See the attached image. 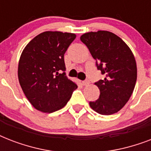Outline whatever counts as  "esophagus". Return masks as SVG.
<instances>
[{
	"mask_svg": "<svg viewBox=\"0 0 151 151\" xmlns=\"http://www.w3.org/2000/svg\"><path fill=\"white\" fill-rule=\"evenodd\" d=\"M89 83H90V81L88 80V79H86V80L83 81H82L83 85H85V86H87V85H89Z\"/></svg>",
	"mask_w": 151,
	"mask_h": 151,
	"instance_id": "1",
	"label": "esophagus"
}]
</instances>
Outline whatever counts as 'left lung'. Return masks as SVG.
<instances>
[{
  "instance_id": "left-lung-1",
  "label": "left lung",
  "mask_w": 151,
  "mask_h": 151,
  "mask_svg": "<svg viewBox=\"0 0 151 151\" xmlns=\"http://www.w3.org/2000/svg\"><path fill=\"white\" fill-rule=\"evenodd\" d=\"M96 60L97 69L105 75L95 83L99 88V99L89 102L92 110L102 115L118 112L129 101L137 78L135 57L122 38L111 32L99 30L81 36Z\"/></svg>"
}]
</instances>
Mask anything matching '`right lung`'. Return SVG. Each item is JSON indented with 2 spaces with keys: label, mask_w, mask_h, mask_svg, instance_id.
<instances>
[{
  "label": "right lung",
  "mask_w": 151,
  "mask_h": 151,
  "mask_svg": "<svg viewBox=\"0 0 151 151\" xmlns=\"http://www.w3.org/2000/svg\"><path fill=\"white\" fill-rule=\"evenodd\" d=\"M76 35L46 31L29 41L22 51L18 67L19 81L29 103L44 113L66 106L78 86L67 78L64 54Z\"/></svg>",
  "instance_id": "obj_1"
}]
</instances>
